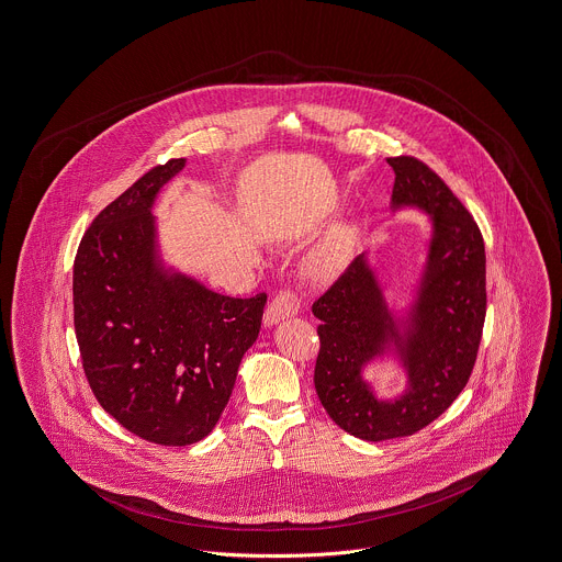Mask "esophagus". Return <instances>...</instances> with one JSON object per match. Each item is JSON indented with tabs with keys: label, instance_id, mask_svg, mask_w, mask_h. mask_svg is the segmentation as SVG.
<instances>
[{
	"label": "esophagus",
	"instance_id": "esophagus-1",
	"mask_svg": "<svg viewBox=\"0 0 562 562\" xmlns=\"http://www.w3.org/2000/svg\"><path fill=\"white\" fill-rule=\"evenodd\" d=\"M300 306H302V297L297 295L295 289H291V286L280 289L265 311V325H273L282 318L295 316L300 312Z\"/></svg>",
	"mask_w": 562,
	"mask_h": 562
}]
</instances>
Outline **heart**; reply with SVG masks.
Wrapping results in <instances>:
<instances>
[{"label": "heart", "instance_id": "heart-1", "mask_svg": "<svg viewBox=\"0 0 562 562\" xmlns=\"http://www.w3.org/2000/svg\"><path fill=\"white\" fill-rule=\"evenodd\" d=\"M347 239H349L347 235H336L323 250L316 254V258H314L316 267H318V269H329V267H334V265L340 260L345 248H347Z\"/></svg>", "mask_w": 562, "mask_h": 562}]
</instances>
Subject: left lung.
<instances>
[{
  "label": "left lung",
  "instance_id": "left-lung-1",
  "mask_svg": "<svg viewBox=\"0 0 562 562\" xmlns=\"http://www.w3.org/2000/svg\"><path fill=\"white\" fill-rule=\"evenodd\" d=\"M387 164L394 170L392 202L423 206L436 226L416 334L403 340L412 390L381 403L360 376L392 334L362 256L312 304L321 321L318 401L342 431L369 441L414 436L452 405L474 369L487 312L485 244L470 211L425 161L401 155Z\"/></svg>",
  "mask_w": 562,
  "mask_h": 562
}]
</instances>
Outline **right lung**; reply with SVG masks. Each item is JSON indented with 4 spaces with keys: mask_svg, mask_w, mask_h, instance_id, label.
Masks as SVG:
<instances>
[{
    "mask_svg": "<svg viewBox=\"0 0 562 562\" xmlns=\"http://www.w3.org/2000/svg\"><path fill=\"white\" fill-rule=\"evenodd\" d=\"M186 159L150 168L88 226L72 265V323L99 405L126 431L188 446L217 425L267 293L226 297L155 267L150 204Z\"/></svg>",
    "mask_w": 562,
    "mask_h": 562,
    "instance_id": "1",
    "label": "right lung"
}]
</instances>
